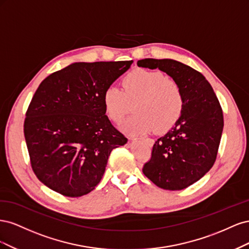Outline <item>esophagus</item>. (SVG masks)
Wrapping results in <instances>:
<instances>
[{
    "label": "esophagus",
    "instance_id": "esophagus-1",
    "mask_svg": "<svg viewBox=\"0 0 249 249\" xmlns=\"http://www.w3.org/2000/svg\"><path fill=\"white\" fill-rule=\"evenodd\" d=\"M140 139L143 140V141H145L149 146H152V145L154 144V139H152V138H148V137H140Z\"/></svg>",
    "mask_w": 249,
    "mask_h": 249
}]
</instances>
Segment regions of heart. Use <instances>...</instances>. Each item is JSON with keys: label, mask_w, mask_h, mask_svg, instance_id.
Returning a JSON list of instances; mask_svg holds the SVG:
<instances>
[{"label": "heart", "mask_w": 249, "mask_h": 249, "mask_svg": "<svg viewBox=\"0 0 249 249\" xmlns=\"http://www.w3.org/2000/svg\"><path fill=\"white\" fill-rule=\"evenodd\" d=\"M124 90L109 86L104 92V107L113 123H122L135 104V113L124 124L132 134L147 133L155 129L166 131L182 114L184 96L178 83L165 78L161 71L138 69L123 79Z\"/></svg>", "instance_id": "1"}]
</instances>
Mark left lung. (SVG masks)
<instances>
[{"mask_svg":"<svg viewBox=\"0 0 249 249\" xmlns=\"http://www.w3.org/2000/svg\"><path fill=\"white\" fill-rule=\"evenodd\" d=\"M139 67L166 72L182 89L184 107L176 125L158 139L144 176L162 189L182 190L197 182L215 163L223 130L220 103L207 79L171 59H143Z\"/></svg>","mask_w":249,"mask_h":249,"instance_id":"8db88e82","label":"left lung"}]
</instances>
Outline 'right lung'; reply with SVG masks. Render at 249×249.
I'll use <instances>...</instances> for the list:
<instances>
[{"instance_id": "right-lung-1", "label": "right lung", "mask_w": 249, "mask_h": 249, "mask_svg": "<svg viewBox=\"0 0 249 249\" xmlns=\"http://www.w3.org/2000/svg\"><path fill=\"white\" fill-rule=\"evenodd\" d=\"M132 63H73L40 83L26 112L24 134L32 170L50 189L67 197L91 192L112 149L126 143L106 115L103 96Z\"/></svg>"}]
</instances>
